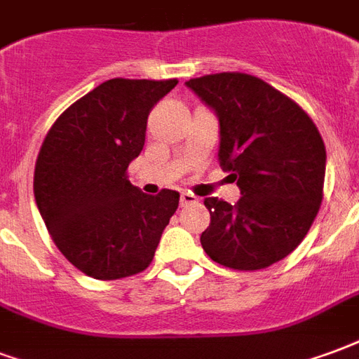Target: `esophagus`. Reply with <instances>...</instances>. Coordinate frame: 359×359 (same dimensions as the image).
<instances>
[{
  "instance_id": "34e87169",
  "label": "esophagus",
  "mask_w": 359,
  "mask_h": 359,
  "mask_svg": "<svg viewBox=\"0 0 359 359\" xmlns=\"http://www.w3.org/2000/svg\"><path fill=\"white\" fill-rule=\"evenodd\" d=\"M197 201H198V198L193 197L191 193H182V195H180V205H182V206L193 205V203H197Z\"/></svg>"
}]
</instances>
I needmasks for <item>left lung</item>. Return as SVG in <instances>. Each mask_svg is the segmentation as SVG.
Returning a JSON list of instances; mask_svg holds the SVG:
<instances>
[{
  "label": "left lung",
  "mask_w": 359,
  "mask_h": 359,
  "mask_svg": "<svg viewBox=\"0 0 359 359\" xmlns=\"http://www.w3.org/2000/svg\"><path fill=\"white\" fill-rule=\"evenodd\" d=\"M219 124V166L241 189L235 205L205 198L201 245L214 262L262 269L304 239L323 198L325 145L294 101L260 78L222 72L185 82Z\"/></svg>",
  "instance_id": "left-lung-1"
}]
</instances>
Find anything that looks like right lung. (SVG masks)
Here are the masks:
<instances>
[{"label": "right lung", "mask_w": 359, "mask_h": 359, "mask_svg": "<svg viewBox=\"0 0 359 359\" xmlns=\"http://www.w3.org/2000/svg\"><path fill=\"white\" fill-rule=\"evenodd\" d=\"M177 80H107L70 104L47 132L36 161L34 197L55 245L93 279L140 273L180 203L145 195L126 170L145 145L147 116Z\"/></svg>", "instance_id": "right-lung-1"}]
</instances>
